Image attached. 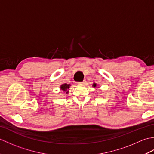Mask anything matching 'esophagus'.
Returning <instances> with one entry per match:
<instances>
[{
    "mask_svg": "<svg viewBox=\"0 0 154 154\" xmlns=\"http://www.w3.org/2000/svg\"><path fill=\"white\" fill-rule=\"evenodd\" d=\"M77 83L79 84V85H83L85 83V82H84V81H83V82H77Z\"/></svg>",
    "mask_w": 154,
    "mask_h": 154,
    "instance_id": "esophagus-1",
    "label": "esophagus"
}]
</instances>
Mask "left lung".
I'll return each instance as SVG.
<instances>
[{
  "label": "left lung",
  "instance_id": "left-lung-1",
  "mask_svg": "<svg viewBox=\"0 0 154 154\" xmlns=\"http://www.w3.org/2000/svg\"><path fill=\"white\" fill-rule=\"evenodd\" d=\"M93 86L94 87H97V84H96V83H93Z\"/></svg>",
  "mask_w": 154,
  "mask_h": 154
}]
</instances>
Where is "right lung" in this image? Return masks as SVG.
<instances>
[{
    "instance_id": "add662e5",
    "label": "right lung",
    "mask_w": 154,
    "mask_h": 154,
    "mask_svg": "<svg viewBox=\"0 0 154 154\" xmlns=\"http://www.w3.org/2000/svg\"><path fill=\"white\" fill-rule=\"evenodd\" d=\"M71 86L70 84H67V83H64L63 85H61V87H60V89L65 91V92H66V93H68L69 91L68 89H69V87Z\"/></svg>"
}]
</instances>
